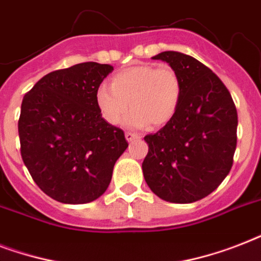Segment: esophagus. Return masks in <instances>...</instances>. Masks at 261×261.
I'll list each match as a JSON object with an SVG mask.
<instances>
[{
	"label": "esophagus",
	"mask_w": 261,
	"mask_h": 261,
	"mask_svg": "<svg viewBox=\"0 0 261 261\" xmlns=\"http://www.w3.org/2000/svg\"><path fill=\"white\" fill-rule=\"evenodd\" d=\"M124 137H126V139L128 141V142H133V141H135V139L139 138L138 135L133 134V133H126V134H124Z\"/></svg>",
	"instance_id": "34e87169"
}]
</instances>
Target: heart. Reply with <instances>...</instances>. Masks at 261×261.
Listing matches in <instances>:
<instances>
[{"label": "heart", "instance_id": "heart-1", "mask_svg": "<svg viewBox=\"0 0 261 261\" xmlns=\"http://www.w3.org/2000/svg\"><path fill=\"white\" fill-rule=\"evenodd\" d=\"M181 80L172 67L134 65L111 79V88L101 85L96 90V104L110 124L120 123L130 110L126 124L142 128L163 127L171 122L181 101Z\"/></svg>", "mask_w": 261, "mask_h": 261}]
</instances>
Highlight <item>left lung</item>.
Instances as JSON below:
<instances>
[{
  "mask_svg": "<svg viewBox=\"0 0 261 261\" xmlns=\"http://www.w3.org/2000/svg\"><path fill=\"white\" fill-rule=\"evenodd\" d=\"M182 85L181 101L171 122L145 137L149 151L143 177L159 198L192 203L210 195L233 165L237 146V110L230 92L198 59L164 51Z\"/></svg>",
  "mask_w": 261,
  "mask_h": 261,
  "instance_id": "1",
  "label": "left lung"
}]
</instances>
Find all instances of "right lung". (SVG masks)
<instances>
[{
  "instance_id": "obj_1",
  "label": "right lung",
  "mask_w": 261,
  "mask_h": 261,
  "mask_svg": "<svg viewBox=\"0 0 261 261\" xmlns=\"http://www.w3.org/2000/svg\"><path fill=\"white\" fill-rule=\"evenodd\" d=\"M112 70L84 62L51 71L22 98V161L39 188L61 203L100 198L128 146L123 130L107 123L96 104V90Z\"/></svg>"
}]
</instances>
